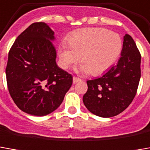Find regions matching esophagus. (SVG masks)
Returning a JSON list of instances; mask_svg holds the SVG:
<instances>
[{
  "label": "esophagus",
  "mask_w": 150,
  "mask_h": 150,
  "mask_svg": "<svg viewBox=\"0 0 150 150\" xmlns=\"http://www.w3.org/2000/svg\"><path fill=\"white\" fill-rule=\"evenodd\" d=\"M81 81V79L79 78H77V77H73V83H76Z\"/></svg>",
  "instance_id": "esophagus-1"
}]
</instances>
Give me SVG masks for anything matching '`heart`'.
<instances>
[{"mask_svg":"<svg viewBox=\"0 0 150 150\" xmlns=\"http://www.w3.org/2000/svg\"><path fill=\"white\" fill-rule=\"evenodd\" d=\"M68 46L62 43L58 49L61 65L69 69L78 62L79 71L99 75L108 71L118 60L122 50L119 34L105 28H83L72 32L68 37Z\"/></svg>","mask_w":150,"mask_h":150,"instance_id":"b5f03b06","label":"heart"}]
</instances>
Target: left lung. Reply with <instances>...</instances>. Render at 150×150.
Listing matches in <instances>:
<instances>
[{
    "label": "left lung",
    "mask_w": 150,
    "mask_h": 150,
    "mask_svg": "<svg viewBox=\"0 0 150 150\" xmlns=\"http://www.w3.org/2000/svg\"><path fill=\"white\" fill-rule=\"evenodd\" d=\"M141 56L129 35L123 36L121 57L100 78L88 80L83 97L86 108L93 115L110 118L128 107L137 94L141 79Z\"/></svg>",
    "instance_id": "1"
}]
</instances>
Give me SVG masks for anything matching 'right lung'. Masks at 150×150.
<instances>
[{
    "mask_svg": "<svg viewBox=\"0 0 150 150\" xmlns=\"http://www.w3.org/2000/svg\"><path fill=\"white\" fill-rule=\"evenodd\" d=\"M54 32L45 23H34L15 40L6 69L9 94L27 114L45 116L63 101L73 82L71 74L57 67Z\"/></svg>",
    "mask_w": 150,
    "mask_h": 150,
    "instance_id": "obj_1",
    "label": "right lung"
}]
</instances>
